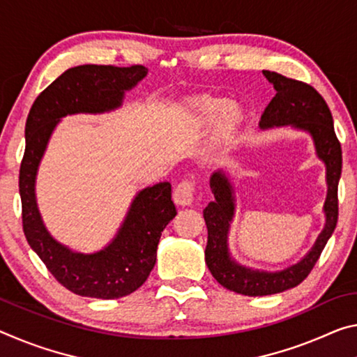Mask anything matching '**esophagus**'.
I'll return each instance as SVG.
<instances>
[{"label": "esophagus", "mask_w": 357, "mask_h": 357, "mask_svg": "<svg viewBox=\"0 0 357 357\" xmlns=\"http://www.w3.org/2000/svg\"><path fill=\"white\" fill-rule=\"evenodd\" d=\"M194 194H195V184L194 181L184 179L176 185V189L173 192V200L179 206H189L194 202Z\"/></svg>", "instance_id": "esophagus-1"}]
</instances>
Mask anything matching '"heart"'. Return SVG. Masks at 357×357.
Returning <instances> with one entry per match:
<instances>
[{"label": "heart", "instance_id": "obj_1", "mask_svg": "<svg viewBox=\"0 0 357 357\" xmlns=\"http://www.w3.org/2000/svg\"><path fill=\"white\" fill-rule=\"evenodd\" d=\"M194 111L202 122H214L218 119V137L229 138L241 122V109L224 98H208L195 103Z\"/></svg>", "mask_w": 357, "mask_h": 357}]
</instances>
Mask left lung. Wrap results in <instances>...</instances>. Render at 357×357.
Wrapping results in <instances>:
<instances>
[{
	"mask_svg": "<svg viewBox=\"0 0 357 357\" xmlns=\"http://www.w3.org/2000/svg\"><path fill=\"white\" fill-rule=\"evenodd\" d=\"M268 82L273 84L276 95L265 107L260 117V128L291 126L311 135L316 154L326 165L327 199L324 203L326 225L301 262L280 271L252 270L236 264L230 257L227 235L235 213V197L229 178L224 172L211 174L209 188L214 200L203 209L208 229L205 262L220 286L243 296H271L291 289L307 278L318 262L327 240L331 238L338 219V181L342 174V146L333 130V119L324 98L316 90L296 79H289L275 71H264Z\"/></svg>",
	"mask_w": 357,
	"mask_h": 357,
	"instance_id": "1",
	"label": "left lung"
}]
</instances>
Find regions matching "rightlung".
<instances>
[{"label": "right lung", "mask_w": 357, "mask_h": 357, "mask_svg": "<svg viewBox=\"0 0 357 357\" xmlns=\"http://www.w3.org/2000/svg\"><path fill=\"white\" fill-rule=\"evenodd\" d=\"M146 75L148 68L143 65L70 68L38 95L26 117V144L19 174L24 234L54 278L77 296L107 301L126 297L143 286L155 265L162 231L176 216L172 184L158 183L138 192L109 245L98 252L82 254L54 240L43 222L35 195L39 162L61 117L116 109L126 90Z\"/></svg>", "instance_id": "add662e5"}]
</instances>
